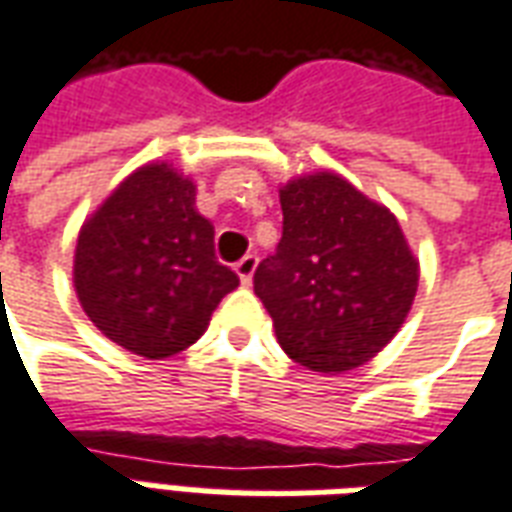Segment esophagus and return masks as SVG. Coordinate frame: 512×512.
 <instances>
[{
	"label": "esophagus",
	"mask_w": 512,
	"mask_h": 512,
	"mask_svg": "<svg viewBox=\"0 0 512 512\" xmlns=\"http://www.w3.org/2000/svg\"><path fill=\"white\" fill-rule=\"evenodd\" d=\"M255 268H257V255H244L238 263H235V274H238V279H241L244 285H249L252 277H255Z\"/></svg>",
	"instance_id": "34e87169"
}]
</instances>
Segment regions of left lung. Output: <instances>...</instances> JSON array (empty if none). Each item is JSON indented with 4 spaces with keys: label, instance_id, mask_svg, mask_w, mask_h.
<instances>
[{
    "label": "left lung",
    "instance_id": "8db88e82",
    "mask_svg": "<svg viewBox=\"0 0 512 512\" xmlns=\"http://www.w3.org/2000/svg\"><path fill=\"white\" fill-rule=\"evenodd\" d=\"M282 238L255 293L282 351L315 373L365 365L406 321L419 266L384 205L334 172L279 191Z\"/></svg>",
    "mask_w": 512,
    "mask_h": 512
}]
</instances>
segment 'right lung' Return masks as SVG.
Returning <instances> with one entry per match:
<instances>
[{"instance_id":"obj_1","label":"right lung","mask_w":512,"mask_h":512,"mask_svg":"<svg viewBox=\"0 0 512 512\" xmlns=\"http://www.w3.org/2000/svg\"><path fill=\"white\" fill-rule=\"evenodd\" d=\"M73 282L87 318L145 359L186 351L238 288L194 208V183L167 164L136 169L84 224Z\"/></svg>"}]
</instances>
